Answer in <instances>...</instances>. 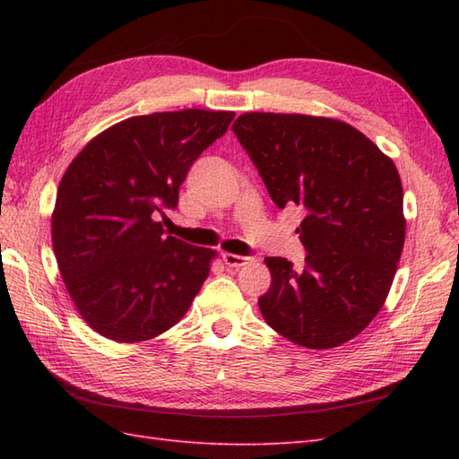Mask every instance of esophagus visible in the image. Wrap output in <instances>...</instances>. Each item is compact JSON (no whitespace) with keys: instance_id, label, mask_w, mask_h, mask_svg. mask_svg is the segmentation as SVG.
<instances>
[{"instance_id":"34e87169","label":"esophagus","mask_w":459,"mask_h":459,"mask_svg":"<svg viewBox=\"0 0 459 459\" xmlns=\"http://www.w3.org/2000/svg\"><path fill=\"white\" fill-rule=\"evenodd\" d=\"M248 256H240V255H230V252H222V262L230 268H240L248 264Z\"/></svg>"}]
</instances>
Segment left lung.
I'll return each mask as SVG.
<instances>
[{"label":"left lung","mask_w":459,"mask_h":459,"mask_svg":"<svg viewBox=\"0 0 459 459\" xmlns=\"http://www.w3.org/2000/svg\"><path fill=\"white\" fill-rule=\"evenodd\" d=\"M280 209L301 204L304 270L266 258V324L307 349L353 339L383 307L401 260L406 221L396 165L341 120L247 112L232 124Z\"/></svg>","instance_id":"8db88e82"}]
</instances>
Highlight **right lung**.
Instances as JSON below:
<instances>
[{
    "label": "right lung",
    "instance_id": "add662e5",
    "mask_svg": "<svg viewBox=\"0 0 459 459\" xmlns=\"http://www.w3.org/2000/svg\"><path fill=\"white\" fill-rule=\"evenodd\" d=\"M235 112H155L96 135L65 171L53 212V250L76 309L118 343L161 335L187 314L217 252L168 237L195 160Z\"/></svg>",
    "mask_w": 459,
    "mask_h": 459
}]
</instances>
